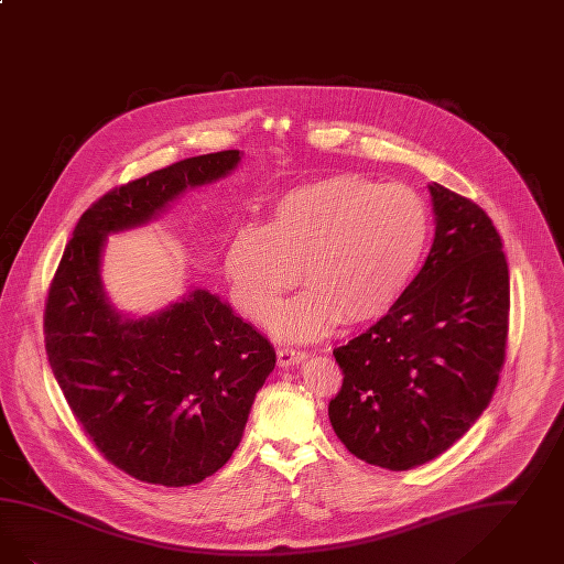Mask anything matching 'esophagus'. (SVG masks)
Returning <instances> with one entry per match:
<instances>
[{
  "instance_id": "esophagus-1",
  "label": "esophagus",
  "mask_w": 564,
  "mask_h": 564,
  "mask_svg": "<svg viewBox=\"0 0 564 564\" xmlns=\"http://www.w3.org/2000/svg\"><path fill=\"white\" fill-rule=\"evenodd\" d=\"M306 359H308V352L295 350V348H281L276 352V365L283 367V369H288L292 365H300V362H304Z\"/></svg>"
}]
</instances>
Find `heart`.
<instances>
[{"label": "heart", "mask_w": 564, "mask_h": 564, "mask_svg": "<svg viewBox=\"0 0 564 564\" xmlns=\"http://www.w3.org/2000/svg\"><path fill=\"white\" fill-rule=\"evenodd\" d=\"M429 237V207L415 191L339 174L281 195L267 225L239 226L226 248V279L239 308L258 318L302 271L311 290L276 304L267 323L281 338H316L339 321L369 325L388 315Z\"/></svg>", "instance_id": "b5f03b06"}]
</instances>
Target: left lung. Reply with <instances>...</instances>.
Returning a JSON list of instances; mask_svg holds the SVG:
<instances>
[{
  "instance_id": "8db88e82",
  "label": "left lung",
  "mask_w": 564,
  "mask_h": 564,
  "mask_svg": "<svg viewBox=\"0 0 564 564\" xmlns=\"http://www.w3.org/2000/svg\"><path fill=\"white\" fill-rule=\"evenodd\" d=\"M434 241L399 304L334 350L344 382L329 422L362 462L409 470L459 441L496 392L510 274L491 218L432 182Z\"/></svg>"
}]
</instances>
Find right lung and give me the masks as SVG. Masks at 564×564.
Wrapping results in <instances>:
<instances>
[{
    "label": "right lung",
    "instance_id": "right-lung-1",
    "mask_svg": "<svg viewBox=\"0 0 564 564\" xmlns=\"http://www.w3.org/2000/svg\"><path fill=\"white\" fill-rule=\"evenodd\" d=\"M239 161V151L184 159L109 191L79 218L50 283L52 373L96 449L142 482L186 487L218 473L276 355L207 290L155 315H121L102 288L100 256L107 235L155 220L186 188L225 178Z\"/></svg>",
    "mask_w": 564,
    "mask_h": 564
}]
</instances>
